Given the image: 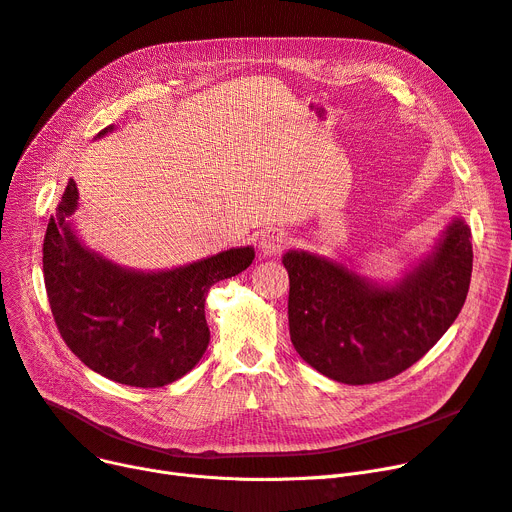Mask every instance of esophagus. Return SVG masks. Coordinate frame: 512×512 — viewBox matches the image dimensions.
<instances>
[{"label": "esophagus", "instance_id": "34e87169", "mask_svg": "<svg viewBox=\"0 0 512 512\" xmlns=\"http://www.w3.org/2000/svg\"><path fill=\"white\" fill-rule=\"evenodd\" d=\"M288 247V234L282 228H267L259 236V249L263 255H280Z\"/></svg>", "mask_w": 512, "mask_h": 512}]
</instances>
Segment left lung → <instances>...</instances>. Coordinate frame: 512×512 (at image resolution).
<instances>
[{
  "label": "left lung",
  "instance_id": "left-lung-1",
  "mask_svg": "<svg viewBox=\"0 0 512 512\" xmlns=\"http://www.w3.org/2000/svg\"><path fill=\"white\" fill-rule=\"evenodd\" d=\"M282 263L297 353L336 382L378 384L417 363L461 313L473 270L471 230L452 222L434 257L394 288L371 286L303 251H288Z\"/></svg>",
  "mask_w": 512,
  "mask_h": 512
}]
</instances>
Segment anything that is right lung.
I'll return each instance as SVG.
<instances>
[{"mask_svg":"<svg viewBox=\"0 0 512 512\" xmlns=\"http://www.w3.org/2000/svg\"><path fill=\"white\" fill-rule=\"evenodd\" d=\"M76 199L70 178L43 238V278L60 336L107 380L137 388L176 382L207 351L209 288L247 270L255 251L230 249L170 272H126L76 240L68 224Z\"/></svg>","mask_w":512,"mask_h":512,"instance_id":"add662e5","label":"right lung"}]
</instances>
